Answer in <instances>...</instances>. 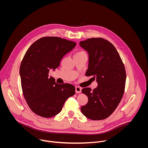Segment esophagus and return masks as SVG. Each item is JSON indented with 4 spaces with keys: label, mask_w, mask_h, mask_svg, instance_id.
I'll return each instance as SVG.
<instances>
[{
    "label": "esophagus",
    "mask_w": 148,
    "mask_h": 148,
    "mask_svg": "<svg viewBox=\"0 0 148 148\" xmlns=\"http://www.w3.org/2000/svg\"><path fill=\"white\" fill-rule=\"evenodd\" d=\"M81 88L79 87H75V92L76 93H80L81 92Z\"/></svg>",
    "instance_id": "34e87169"
}]
</instances>
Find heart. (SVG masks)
Listing matches in <instances>:
<instances>
[{
  "label": "heart",
  "instance_id": "1",
  "mask_svg": "<svg viewBox=\"0 0 148 148\" xmlns=\"http://www.w3.org/2000/svg\"><path fill=\"white\" fill-rule=\"evenodd\" d=\"M84 53H84V51H79V52H78L77 53H76L75 54H84Z\"/></svg>",
  "mask_w": 148,
  "mask_h": 148
}]
</instances>
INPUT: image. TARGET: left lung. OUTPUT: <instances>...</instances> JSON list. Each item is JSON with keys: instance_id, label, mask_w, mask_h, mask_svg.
Returning a JSON list of instances; mask_svg holds the SVG:
<instances>
[{"instance_id": "8db88e82", "label": "left lung", "mask_w": 148, "mask_h": 148, "mask_svg": "<svg viewBox=\"0 0 148 148\" xmlns=\"http://www.w3.org/2000/svg\"><path fill=\"white\" fill-rule=\"evenodd\" d=\"M89 56L87 76L98 83L92 91L82 90L88 101L81 107L82 114L97 121L110 116L119 103L125 90L126 71L123 63L114 45L102 38H91L79 42Z\"/></svg>"}]
</instances>
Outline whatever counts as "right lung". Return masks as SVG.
Here are the masks:
<instances>
[{
  "label": "right lung",
  "mask_w": 148,
  "mask_h": 148,
  "mask_svg": "<svg viewBox=\"0 0 148 148\" xmlns=\"http://www.w3.org/2000/svg\"><path fill=\"white\" fill-rule=\"evenodd\" d=\"M76 43L58 37H42L27 50L20 67L24 97L36 115L51 118L60 113L66 101L75 94L72 84H58L49 73L59 65L61 60Z\"/></svg>",
  "instance_id": "1"
}]
</instances>
